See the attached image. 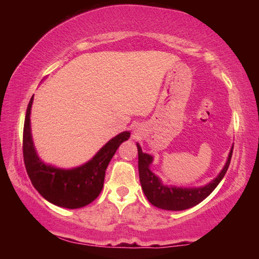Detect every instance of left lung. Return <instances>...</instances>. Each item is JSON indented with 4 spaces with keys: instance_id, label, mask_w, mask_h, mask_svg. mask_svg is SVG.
<instances>
[{
    "instance_id": "left-lung-1",
    "label": "left lung",
    "mask_w": 259,
    "mask_h": 259,
    "mask_svg": "<svg viewBox=\"0 0 259 259\" xmlns=\"http://www.w3.org/2000/svg\"><path fill=\"white\" fill-rule=\"evenodd\" d=\"M137 148L139 179L147 200L157 208L164 210H175V211L194 207V205L202 202L208 195L211 194V192L221 183L223 177L225 176L231 162L232 153H233V147H232L225 166L223 168L221 174L211 183H209L208 185L199 188H182L163 185L159 177H156L150 169L153 157L150 154L143 153L138 144Z\"/></svg>"
}]
</instances>
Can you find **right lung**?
<instances>
[{"instance_id": "obj_1", "label": "right lung", "mask_w": 259, "mask_h": 259, "mask_svg": "<svg viewBox=\"0 0 259 259\" xmlns=\"http://www.w3.org/2000/svg\"><path fill=\"white\" fill-rule=\"evenodd\" d=\"M30 98L25 116L23 154L26 171L36 191L49 202L58 207L76 209L84 207L97 198L104 186L105 170L119 146L130 137L129 131L117 135L88 163L78 168L64 170L47 165L38 159L30 135Z\"/></svg>"}]
</instances>
